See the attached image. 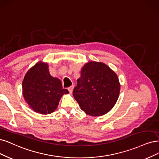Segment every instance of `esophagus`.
Here are the masks:
<instances>
[{
    "label": "esophagus",
    "instance_id": "1",
    "mask_svg": "<svg viewBox=\"0 0 159 159\" xmlns=\"http://www.w3.org/2000/svg\"><path fill=\"white\" fill-rule=\"evenodd\" d=\"M73 88H74V86L73 85H72V86H70V87H69L68 88V90H69V92L71 93L72 92H73Z\"/></svg>",
    "mask_w": 159,
    "mask_h": 159
}]
</instances>
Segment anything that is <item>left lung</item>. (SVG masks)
<instances>
[{
	"mask_svg": "<svg viewBox=\"0 0 159 159\" xmlns=\"http://www.w3.org/2000/svg\"><path fill=\"white\" fill-rule=\"evenodd\" d=\"M120 92L117 75L107 65L90 61L85 64L73 94L81 109L91 116H101L113 107Z\"/></svg>",
	"mask_w": 159,
	"mask_h": 159,
	"instance_id": "left-lung-1",
	"label": "left lung"
}]
</instances>
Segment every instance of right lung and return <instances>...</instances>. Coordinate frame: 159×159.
Here are the masks:
<instances>
[{"instance_id":"obj_1","label":"right lung","mask_w":159,"mask_h":159,"mask_svg":"<svg viewBox=\"0 0 159 159\" xmlns=\"http://www.w3.org/2000/svg\"><path fill=\"white\" fill-rule=\"evenodd\" d=\"M47 63H37L23 80V93L26 102L35 112L46 115L54 112L61 97L69 93L63 89L60 79L50 75Z\"/></svg>"}]
</instances>
